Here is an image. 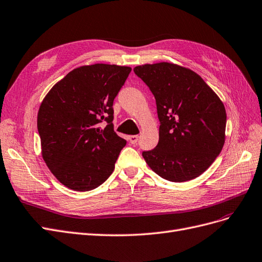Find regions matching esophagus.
<instances>
[{"label":"esophagus","instance_id":"1","mask_svg":"<svg viewBox=\"0 0 262 262\" xmlns=\"http://www.w3.org/2000/svg\"><path fill=\"white\" fill-rule=\"evenodd\" d=\"M138 135H132V136H129L128 137V140H129V142L130 143H133V145H135V143H136L137 141H138Z\"/></svg>","mask_w":262,"mask_h":262}]
</instances>
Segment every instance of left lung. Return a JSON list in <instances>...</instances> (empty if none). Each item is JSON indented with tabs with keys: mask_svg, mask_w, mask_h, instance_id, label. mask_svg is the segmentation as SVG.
<instances>
[{
	"mask_svg": "<svg viewBox=\"0 0 262 262\" xmlns=\"http://www.w3.org/2000/svg\"><path fill=\"white\" fill-rule=\"evenodd\" d=\"M155 96L159 142L142 157L151 170L170 182L196 179L213 163L225 141L222 101L198 74L161 62L134 69Z\"/></svg>",
	"mask_w": 262,
	"mask_h": 262,
	"instance_id": "obj_1",
	"label": "left lung"
}]
</instances>
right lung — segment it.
Wrapping results in <instances>:
<instances>
[{
  "label": "right lung",
  "mask_w": 262,
  "mask_h": 262,
  "mask_svg": "<svg viewBox=\"0 0 262 262\" xmlns=\"http://www.w3.org/2000/svg\"><path fill=\"white\" fill-rule=\"evenodd\" d=\"M130 71L110 64L77 67L42 101L37 119L42 158L67 188L95 189L114 171L126 140L113 128V101Z\"/></svg>",
  "instance_id": "right-lung-1"
}]
</instances>
